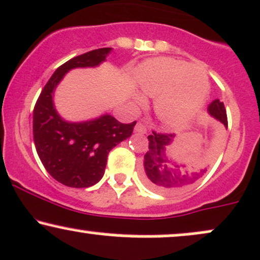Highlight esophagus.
Instances as JSON below:
<instances>
[{"mask_svg":"<svg viewBox=\"0 0 260 260\" xmlns=\"http://www.w3.org/2000/svg\"><path fill=\"white\" fill-rule=\"evenodd\" d=\"M135 132L141 133V135H145V133H147V127H145L143 123H141V122H138L135 127Z\"/></svg>","mask_w":260,"mask_h":260,"instance_id":"obj_1","label":"esophagus"}]
</instances>
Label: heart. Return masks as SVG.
Returning a JSON list of instances; mask_svg holds the SVG:
<instances>
[{
  "label": "heart",
  "instance_id": "heart-1",
  "mask_svg": "<svg viewBox=\"0 0 260 260\" xmlns=\"http://www.w3.org/2000/svg\"><path fill=\"white\" fill-rule=\"evenodd\" d=\"M142 92L155 98L154 112L164 124L178 127L189 122L209 95L206 71L198 65L173 58H155L145 61L138 71ZM138 104L144 98L135 96Z\"/></svg>",
  "mask_w": 260,
  "mask_h": 260
}]
</instances>
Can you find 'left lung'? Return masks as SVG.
I'll list each match as a JSON object with an SVG mask.
<instances>
[{"instance_id": "obj_1", "label": "left lung", "mask_w": 260, "mask_h": 260, "mask_svg": "<svg viewBox=\"0 0 260 260\" xmlns=\"http://www.w3.org/2000/svg\"><path fill=\"white\" fill-rule=\"evenodd\" d=\"M207 110L213 118L217 119L227 128L228 122L223 102L215 100L211 102ZM174 138L175 135L156 133L154 131L153 135L148 136L149 145L147 153L144 154L142 176L145 184L158 192H179L201 179L207 172L206 167L199 168V164L201 162L190 165L170 160L165 153V148H168Z\"/></svg>"}]
</instances>
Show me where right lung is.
Listing matches in <instances>:
<instances>
[{
    "mask_svg": "<svg viewBox=\"0 0 260 260\" xmlns=\"http://www.w3.org/2000/svg\"><path fill=\"white\" fill-rule=\"evenodd\" d=\"M111 48H100L70 59L55 70L33 111V139L47 172L70 187L98 184L112 148L132 136L136 121L121 123L111 115L85 122H68L54 107V90L65 74L76 68H95L106 60Z\"/></svg>",
    "mask_w": 260,
    "mask_h": 260,
    "instance_id": "1",
    "label": "right lung"
}]
</instances>
